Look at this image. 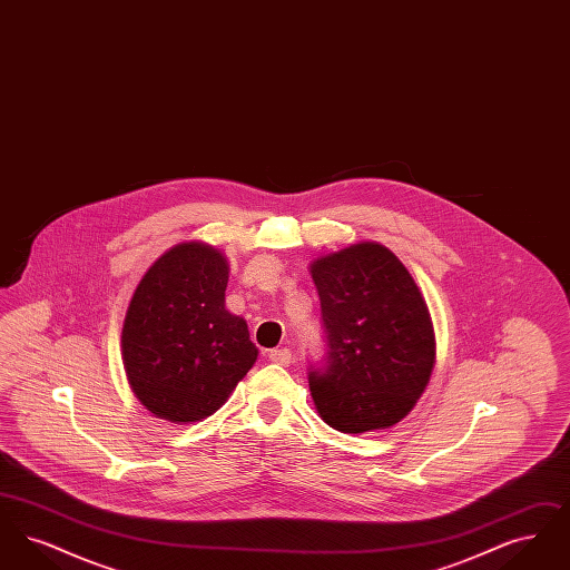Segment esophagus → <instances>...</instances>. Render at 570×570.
<instances>
[{"label": "esophagus", "mask_w": 570, "mask_h": 570, "mask_svg": "<svg viewBox=\"0 0 570 570\" xmlns=\"http://www.w3.org/2000/svg\"><path fill=\"white\" fill-rule=\"evenodd\" d=\"M269 361L277 365H291L293 353L288 348H275V351H269Z\"/></svg>", "instance_id": "34e87169"}]
</instances>
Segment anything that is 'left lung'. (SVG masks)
<instances>
[{"label": "left lung", "mask_w": 570, "mask_h": 570, "mask_svg": "<svg viewBox=\"0 0 570 570\" xmlns=\"http://www.w3.org/2000/svg\"><path fill=\"white\" fill-rule=\"evenodd\" d=\"M309 273L326 340L325 370L309 372L321 419L342 434L393 428L434 372V323L416 282L376 242L318 256Z\"/></svg>", "instance_id": "8db88e82"}]
</instances>
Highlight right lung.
<instances>
[{
  "label": "right lung",
  "instance_id": "1",
  "mask_svg": "<svg viewBox=\"0 0 570 570\" xmlns=\"http://www.w3.org/2000/svg\"><path fill=\"white\" fill-rule=\"evenodd\" d=\"M228 261L214 245L181 242L145 272L130 298L121 356L136 400L188 425L226 404L256 363L247 323L224 305Z\"/></svg>",
  "mask_w": 570,
  "mask_h": 570
}]
</instances>
